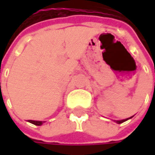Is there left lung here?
<instances>
[{
  "label": "left lung",
  "instance_id": "8db88e82",
  "mask_svg": "<svg viewBox=\"0 0 155 155\" xmlns=\"http://www.w3.org/2000/svg\"><path fill=\"white\" fill-rule=\"evenodd\" d=\"M131 117H129V118H131ZM129 118H127V119H123V120H117L116 122L117 123V124H121V123H123V122H125V121H127V119H129Z\"/></svg>",
  "mask_w": 155,
  "mask_h": 155
}]
</instances>
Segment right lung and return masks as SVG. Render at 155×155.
<instances>
[{"label":"right lung","instance_id":"obj_1","mask_svg":"<svg viewBox=\"0 0 155 155\" xmlns=\"http://www.w3.org/2000/svg\"><path fill=\"white\" fill-rule=\"evenodd\" d=\"M28 122H30V123H32V124H34L36 126H41L44 123L43 121H35V120H28Z\"/></svg>","mask_w":155,"mask_h":155}]
</instances>
